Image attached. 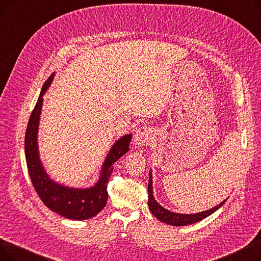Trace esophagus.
<instances>
[{
  "instance_id": "34e87169",
  "label": "esophagus",
  "mask_w": 261,
  "mask_h": 261,
  "mask_svg": "<svg viewBox=\"0 0 261 261\" xmlns=\"http://www.w3.org/2000/svg\"><path fill=\"white\" fill-rule=\"evenodd\" d=\"M154 139V131L152 128L143 126L136 130L134 134V142L138 146L148 145L150 142H152Z\"/></svg>"
}]
</instances>
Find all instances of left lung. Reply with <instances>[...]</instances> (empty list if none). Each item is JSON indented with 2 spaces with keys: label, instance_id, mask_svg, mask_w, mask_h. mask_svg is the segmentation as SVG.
Segmentation results:
<instances>
[{
  "label": "left lung",
  "instance_id": "obj_1",
  "mask_svg": "<svg viewBox=\"0 0 261 261\" xmlns=\"http://www.w3.org/2000/svg\"><path fill=\"white\" fill-rule=\"evenodd\" d=\"M152 174L151 172L149 173V183H148V206L150 212H151L160 221L167 223L170 225L174 226H183V225H188V224H193L198 221H201L202 219L206 218L211 216L213 213H215L217 210L220 208L222 205L225 203L226 200L221 202L219 205H217L216 207L210 210V211H205L199 214H193V215H183V214H176L167 211L166 208H164L163 206L154 200L153 198V191H152Z\"/></svg>",
  "mask_w": 261,
  "mask_h": 261
}]
</instances>
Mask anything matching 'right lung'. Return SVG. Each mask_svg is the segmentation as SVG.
Returning <instances> with one entry per match:
<instances>
[{
	"label": "right lung",
	"mask_w": 261,
	"mask_h": 261,
	"mask_svg": "<svg viewBox=\"0 0 261 261\" xmlns=\"http://www.w3.org/2000/svg\"><path fill=\"white\" fill-rule=\"evenodd\" d=\"M51 75L41 90L38 101L31 114L25 132V158L31 181L38 196L53 212L73 220H85L97 215L108 201L107 186L113 171L114 163L129 150L131 134L122 136L110 150L103 163L99 181L87 189L68 188L53 182L43 169L39 159L37 133L42 107V96L53 80Z\"/></svg>",
	"instance_id": "right-lung-1"
}]
</instances>
